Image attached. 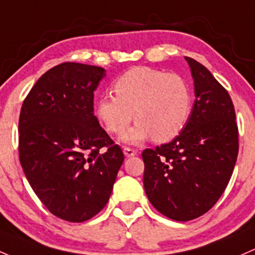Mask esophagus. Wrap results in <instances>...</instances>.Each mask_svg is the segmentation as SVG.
<instances>
[{
	"label": "esophagus",
	"instance_id": "esophagus-1",
	"mask_svg": "<svg viewBox=\"0 0 255 255\" xmlns=\"http://www.w3.org/2000/svg\"><path fill=\"white\" fill-rule=\"evenodd\" d=\"M137 153V151L133 148H131V147H124V154L127 157H132L135 156V154Z\"/></svg>",
	"mask_w": 255,
	"mask_h": 255
}]
</instances>
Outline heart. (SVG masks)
Here are the masks:
<instances>
[{
	"label": "heart",
	"instance_id": "1",
	"mask_svg": "<svg viewBox=\"0 0 255 255\" xmlns=\"http://www.w3.org/2000/svg\"><path fill=\"white\" fill-rule=\"evenodd\" d=\"M114 96L97 101L96 115L110 133L122 141L141 143L149 137L166 142L177 137L190 118L193 97L188 82L177 73L138 66L127 71L113 83ZM134 114L132 115V113Z\"/></svg>",
	"mask_w": 255,
	"mask_h": 255
}]
</instances>
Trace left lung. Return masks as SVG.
Segmentation results:
<instances>
[{
    "label": "left lung",
    "instance_id": "obj_1",
    "mask_svg": "<svg viewBox=\"0 0 255 255\" xmlns=\"http://www.w3.org/2000/svg\"><path fill=\"white\" fill-rule=\"evenodd\" d=\"M195 102L182 132L142 152L143 186L157 211L190 221L209 211L224 194L238 154V128L232 99L200 62L185 57Z\"/></svg>",
    "mask_w": 255,
    "mask_h": 255
}]
</instances>
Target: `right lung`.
Segmentation results:
<instances>
[{
	"mask_svg": "<svg viewBox=\"0 0 255 255\" xmlns=\"http://www.w3.org/2000/svg\"><path fill=\"white\" fill-rule=\"evenodd\" d=\"M104 77L102 67L60 64L36 81L20 109L23 172L46 209L65 221L96 216L124 162L93 112L94 91Z\"/></svg>",
	"mask_w": 255,
	"mask_h": 255,
	"instance_id": "1",
	"label": "right lung"
}]
</instances>
